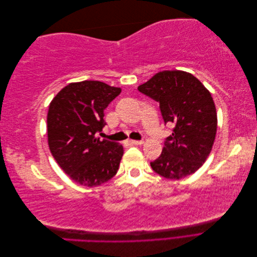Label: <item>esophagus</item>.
Here are the masks:
<instances>
[{"label":"esophagus","mask_w":257,"mask_h":257,"mask_svg":"<svg viewBox=\"0 0 257 257\" xmlns=\"http://www.w3.org/2000/svg\"><path fill=\"white\" fill-rule=\"evenodd\" d=\"M130 145H143L144 144V141H132V139H130V141L127 142Z\"/></svg>","instance_id":"esophagus-1"}]
</instances>
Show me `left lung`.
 I'll use <instances>...</instances> for the list:
<instances>
[{"label": "left lung", "mask_w": 257, "mask_h": 257, "mask_svg": "<svg viewBox=\"0 0 257 257\" xmlns=\"http://www.w3.org/2000/svg\"><path fill=\"white\" fill-rule=\"evenodd\" d=\"M138 91L160 103L163 120L175 125L160 157L150 163L166 179L184 178L201 167L216 134V109L210 92L196 77L183 71H163Z\"/></svg>", "instance_id": "obj_1"}]
</instances>
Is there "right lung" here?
<instances>
[{
	"label": "right lung",
	"mask_w": 257,
	"mask_h": 257,
	"mask_svg": "<svg viewBox=\"0 0 257 257\" xmlns=\"http://www.w3.org/2000/svg\"><path fill=\"white\" fill-rule=\"evenodd\" d=\"M121 93L96 80L67 84L54 96L47 115L49 149L63 172L78 184L97 186L116 174L123 147L96 138L106 125L104 110Z\"/></svg>",
	"instance_id": "add662e5"
}]
</instances>
